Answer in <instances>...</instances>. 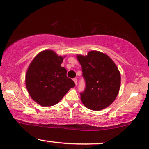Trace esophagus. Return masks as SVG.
I'll return each instance as SVG.
<instances>
[{
    "label": "esophagus",
    "mask_w": 149,
    "mask_h": 149,
    "mask_svg": "<svg viewBox=\"0 0 149 149\" xmlns=\"http://www.w3.org/2000/svg\"><path fill=\"white\" fill-rule=\"evenodd\" d=\"M73 81H74V82H75V84H76V85H78V80H77V78H73Z\"/></svg>",
    "instance_id": "1"
}]
</instances>
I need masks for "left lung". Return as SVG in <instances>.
I'll return each mask as SVG.
<instances>
[{
  "mask_svg": "<svg viewBox=\"0 0 149 149\" xmlns=\"http://www.w3.org/2000/svg\"><path fill=\"white\" fill-rule=\"evenodd\" d=\"M81 64L85 89L80 93L82 103L90 110L99 111L111 105L119 94L121 75L114 62L101 52L89 51L77 55Z\"/></svg>",
  "mask_w": 149,
  "mask_h": 149,
  "instance_id": "obj_1",
  "label": "left lung"
}]
</instances>
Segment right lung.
<instances>
[{
  "label": "right lung",
  "instance_id": "add662e5",
  "mask_svg": "<svg viewBox=\"0 0 149 149\" xmlns=\"http://www.w3.org/2000/svg\"><path fill=\"white\" fill-rule=\"evenodd\" d=\"M63 57L46 50L30 63L26 76V85L30 96L42 106H52L64 97L75 83L67 76V69L61 67Z\"/></svg>",
  "mask_w": 149,
  "mask_h": 149
}]
</instances>
